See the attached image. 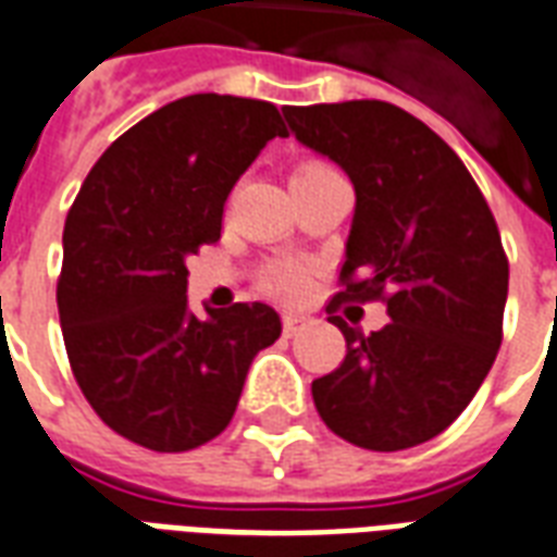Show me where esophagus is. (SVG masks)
<instances>
[{"label": "esophagus", "mask_w": 557, "mask_h": 557, "mask_svg": "<svg viewBox=\"0 0 557 557\" xmlns=\"http://www.w3.org/2000/svg\"><path fill=\"white\" fill-rule=\"evenodd\" d=\"M310 324V315H304V312H286V315H283V333H286V336H295V333L307 331Z\"/></svg>", "instance_id": "esophagus-1"}]
</instances>
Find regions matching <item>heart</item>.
Wrapping results in <instances>:
<instances>
[{"label":"heart","instance_id":"1","mask_svg":"<svg viewBox=\"0 0 557 557\" xmlns=\"http://www.w3.org/2000/svg\"><path fill=\"white\" fill-rule=\"evenodd\" d=\"M331 168L321 162H304L295 171V176H315V174H327ZM292 176V180H295ZM268 292H274L280 298H300L304 292H307V274L295 265H283V268H274L265 280Z\"/></svg>","mask_w":557,"mask_h":557}]
</instances>
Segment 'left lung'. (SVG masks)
<instances>
[{"instance_id":"obj_1","label":"left lung","mask_w":557,"mask_h":557,"mask_svg":"<svg viewBox=\"0 0 557 557\" xmlns=\"http://www.w3.org/2000/svg\"><path fill=\"white\" fill-rule=\"evenodd\" d=\"M304 147L348 174L357 195L342 292L327 315L345 336L336 372L312 381L333 434L401 451L467 410L502 345L508 257L467 164L393 102L286 106ZM345 299H386L391 324L366 337L335 315Z\"/></svg>"}]
</instances>
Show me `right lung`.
<instances>
[{"instance_id":"add662e5","label":"right lung","mask_w":557,"mask_h":557,"mask_svg":"<svg viewBox=\"0 0 557 557\" xmlns=\"http://www.w3.org/2000/svg\"><path fill=\"white\" fill-rule=\"evenodd\" d=\"M277 135L271 102L191 94L123 132L73 200L59 280L70 369L102 422L138 446L215 440L253 357L283 331L259 300L197 319L185 298V262L221 238L233 185Z\"/></svg>"}]
</instances>
